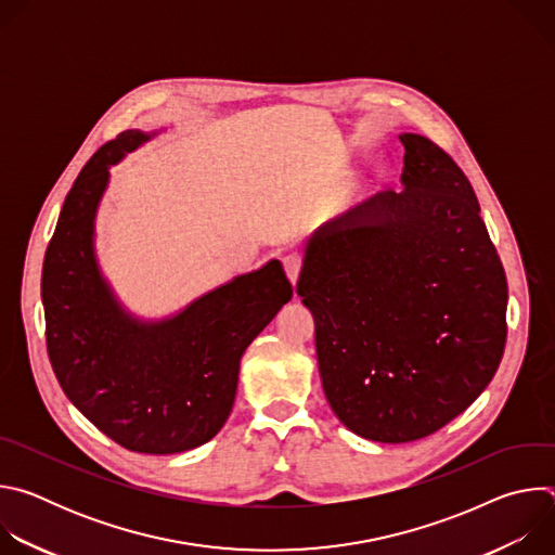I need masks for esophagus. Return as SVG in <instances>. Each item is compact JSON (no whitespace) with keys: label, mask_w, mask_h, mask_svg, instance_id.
Returning a JSON list of instances; mask_svg holds the SVG:
<instances>
[{"label":"esophagus","mask_w":555,"mask_h":555,"mask_svg":"<svg viewBox=\"0 0 555 555\" xmlns=\"http://www.w3.org/2000/svg\"><path fill=\"white\" fill-rule=\"evenodd\" d=\"M283 268H285V274H287L289 283L294 285L298 281V274H300V268H302V259L298 255H287V257H283Z\"/></svg>","instance_id":"esophagus-1"}]
</instances>
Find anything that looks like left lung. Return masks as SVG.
Listing matches in <instances>:
<instances>
[{"instance_id":"1","label":"left lung","mask_w":555,"mask_h":555,"mask_svg":"<svg viewBox=\"0 0 555 555\" xmlns=\"http://www.w3.org/2000/svg\"><path fill=\"white\" fill-rule=\"evenodd\" d=\"M400 140L404 191L323 223L296 283L332 411L379 443L424 439L461 415L507 338V279L472 184L433 140Z\"/></svg>"}]
</instances>
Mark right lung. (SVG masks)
Masks as SVG:
<instances>
[{
    "label": "right lung",
    "instance_id": "add662e5",
    "mask_svg": "<svg viewBox=\"0 0 555 555\" xmlns=\"http://www.w3.org/2000/svg\"><path fill=\"white\" fill-rule=\"evenodd\" d=\"M153 133L122 131L78 173L43 259L46 343L67 400L131 452L176 454L225 424L248 345L292 298L281 261L234 276L163 321L114 296L94 253L109 167Z\"/></svg>",
    "mask_w": 555,
    "mask_h": 555
}]
</instances>
